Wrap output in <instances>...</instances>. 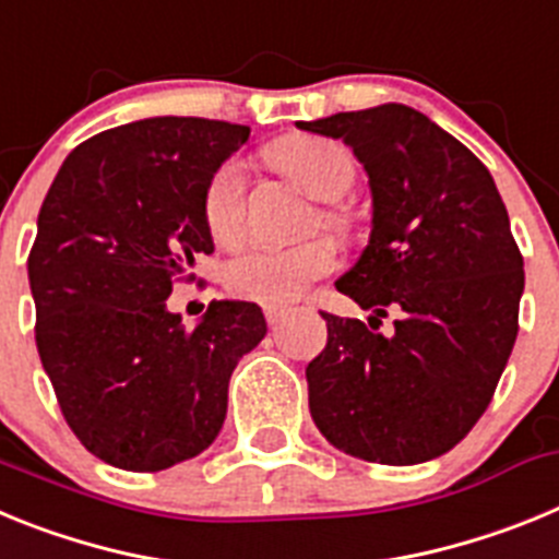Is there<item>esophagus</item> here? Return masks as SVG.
Listing matches in <instances>:
<instances>
[{"mask_svg": "<svg viewBox=\"0 0 559 559\" xmlns=\"http://www.w3.org/2000/svg\"><path fill=\"white\" fill-rule=\"evenodd\" d=\"M265 322L271 324V328H276V324L283 322L285 316H288V310L285 308H280V305H265Z\"/></svg>", "mask_w": 559, "mask_h": 559, "instance_id": "1", "label": "esophagus"}]
</instances>
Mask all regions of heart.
Wrapping results in <instances>:
<instances>
[{
	"label": "heart",
	"mask_w": 559,
	"mask_h": 559,
	"mask_svg": "<svg viewBox=\"0 0 559 559\" xmlns=\"http://www.w3.org/2000/svg\"><path fill=\"white\" fill-rule=\"evenodd\" d=\"M269 159L313 199H341L355 181L353 153L324 136H285L271 147ZM324 221L341 226L335 212H328ZM204 224L224 246L237 243L246 235V165L240 159H226L206 181ZM333 265L335 254L324 240L302 246H251L226 265V285L231 294L251 302L285 305L294 302L310 283L328 276Z\"/></svg>",
	"instance_id": "b5f03b06"
}]
</instances>
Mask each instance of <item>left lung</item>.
I'll list each match as a JSON object with an SVG mask.
<instances>
[{"instance_id":"left-lung-1","label":"left lung","mask_w":559,"mask_h":559,"mask_svg":"<svg viewBox=\"0 0 559 559\" xmlns=\"http://www.w3.org/2000/svg\"><path fill=\"white\" fill-rule=\"evenodd\" d=\"M302 131L344 140L369 176L372 235L335 288L369 324L322 313L308 403L330 445L419 464L459 445L487 412L518 335L523 257L490 170L426 114L400 103ZM394 309L395 333H377Z\"/></svg>"}]
</instances>
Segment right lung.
Here are the masks:
<instances>
[{
  "label": "right lung",
  "instance_id": "add662e5",
  "mask_svg": "<svg viewBox=\"0 0 559 559\" xmlns=\"http://www.w3.org/2000/svg\"><path fill=\"white\" fill-rule=\"evenodd\" d=\"M246 140L204 117L111 128L69 153L38 212V355L67 426L114 467L156 473L206 451L237 360L265 338L251 302H212L192 330L165 305L215 249L204 187Z\"/></svg>",
  "mask_w": 559,
  "mask_h": 559
}]
</instances>
